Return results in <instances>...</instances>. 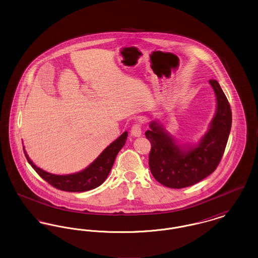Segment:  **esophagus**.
Segmentation results:
<instances>
[{
    "label": "esophagus",
    "mask_w": 258,
    "mask_h": 258,
    "mask_svg": "<svg viewBox=\"0 0 258 258\" xmlns=\"http://www.w3.org/2000/svg\"><path fill=\"white\" fill-rule=\"evenodd\" d=\"M131 133H132L133 136L139 137V136L141 135V134H142V132H141V123H135V124L132 126Z\"/></svg>",
    "instance_id": "34e87169"
}]
</instances>
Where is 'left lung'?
Returning a JSON list of instances; mask_svg holds the SVG:
<instances>
[{
    "label": "left lung",
    "instance_id": "1",
    "mask_svg": "<svg viewBox=\"0 0 258 258\" xmlns=\"http://www.w3.org/2000/svg\"><path fill=\"white\" fill-rule=\"evenodd\" d=\"M217 98V110L208 132L196 146L179 145L161 123L152 122L145 133L151 143L149 166L154 178L171 188L197 184L216 170L229 137L232 113L217 80H210Z\"/></svg>",
    "mask_w": 258,
    "mask_h": 258
}]
</instances>
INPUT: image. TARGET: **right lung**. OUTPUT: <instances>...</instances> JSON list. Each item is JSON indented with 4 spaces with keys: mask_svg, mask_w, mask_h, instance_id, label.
<instances>
[{
    "mask_svg": "<svg viewBox=\"0 0 258 258\" xmlns=\"http://www.w3.org/2000/svg\"><path fill=\"white\" fill-rule=\"evenodd\" d=\"M126 137L127 133L124 132L123 135L113 141L108 147L104 149L98 158L84 170L69 175H55L40 169L30 160L24 148L23 150L28 162L48 184L63 191L81 192L96 188L106 180L110 173L116 156L125 143Z\"/></svg>",
    "mask_w": 258,
    "mask_h": 258,
    "instance_id": "obj_1",
    "label": "right lung"
}]
</instances>
